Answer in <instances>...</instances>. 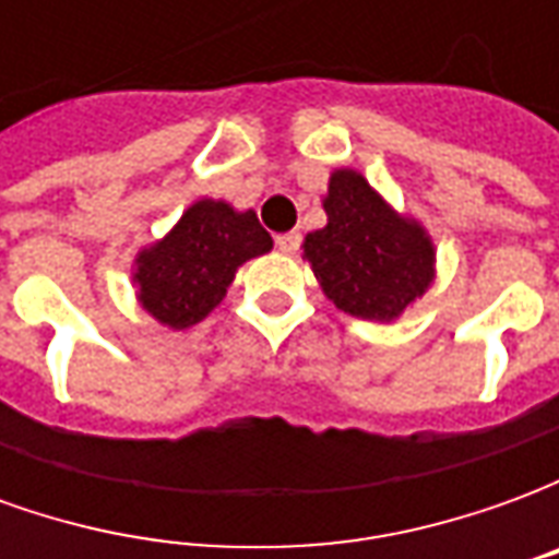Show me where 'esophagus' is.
<instances>
[{"label": "esophagus", "mask_w": 559, "mask_h": 559, "mask_svg": "<svg viewBox=\"0 0 559 559\" xmlns=\"http://www.w3.org/2000/svg\"><path fill=\"white\" fill-rule=\"evenodd\" d=\"M275 245H278V251H284V254H293V251H299V245H302V236H299L296 230L281 233V236H275Z\"/></svg>", "instance_id": "34e87169"}]
</instances>
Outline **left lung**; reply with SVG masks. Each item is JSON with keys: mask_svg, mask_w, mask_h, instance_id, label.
Instances as JSON below:
<instances>
[{"mask_svg": "<svg viewBox=\"0 0 559 559\" xmlns=\"http://www.w3.org/2000/svg\"><path fill=\"white\" fill-rule=\"evenodd\" d=\"M323 209L329 224L305 236L302 254L323 293L344 314L395 320L431 284V239L353 170L332 176Z\"/></svg>", "mask_w": 559, "mask_h": 559, "instance_id": "1", "label": "left lung"}]
</instances>
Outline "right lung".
I'll return each instance as SVG.
<instances>
[{
    "label": "right lung",
    "mask_w": 559,
    "mask_h": 559,
    "mask_svg": "<svg viewBox=\"0 0 559 559\" xmlns=\"http://www.w3.org/2000/svg\"><path fill=\"white\" fill-rule=\"evenodd\" d=\"M269 248L272 236L254 212L200 200L164 242L140 254L134 272L140 302L164 326H194L224 299L236 269Z\"/></svg>",
    "instance_id": "1"
}]
</instances>
